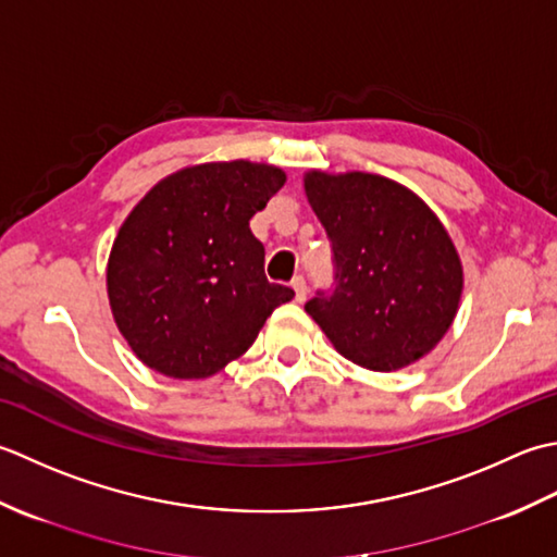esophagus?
<instances>
[{
  "mask_svg": "<svg viewBox=\"0 0 557 557\" xmlns=\"http://www.w3.org/2000/svg\"><path fill=\"white\" fill-rule=\"evenodd\" d=\"M290 286H293V290H295V300H298V302L308 300V283H305L302 276H295V278L290 281Z\"/></svg>",
  "mask_w": 557,
  "mask_h": 557,
  "instance_id": "34e87169",
  "label": "esophagus"
}]
</instances>
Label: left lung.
Listing matches in <instances>:
<instances>
[{"instance_id": "1", "label": "left lung", "mask_w": 557, "mask_h": 557, "mask_svg": "<svg viewBox=\"0 0 557 557\" xmlns=\"http://www.w3.org/2000/svg\"><path fill=\"white\" fill-rule=\"evenodd\" d=\"M334 252V288L305 305L344 358L374 372L411 366L447 334L463 271L445 225L411 189L370 173L305 175Z\"/></svg>"}]
</instances>
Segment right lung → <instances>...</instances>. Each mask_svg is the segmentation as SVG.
I'll use <instances>...</instances> for the list:
<instances>
[{
	"label": "right lung",
	"instance_id": "add662e5",
	"mask_svg": "<svg viewBox=\"0 0 557 557\" xmlns=\"http://www.w3.org/2000/svg\"><path fill=\"white\" fill-rule=\"evenodd\" d=\"M286 183L281 168L231 161L161 180L122 223L108 259L117 329L144 366L203 380L240 358L293 288L264 276L249 219Z\"/></svg>",
	"mask_w": 557,
	"mask_h": 557
}]
</instances>
